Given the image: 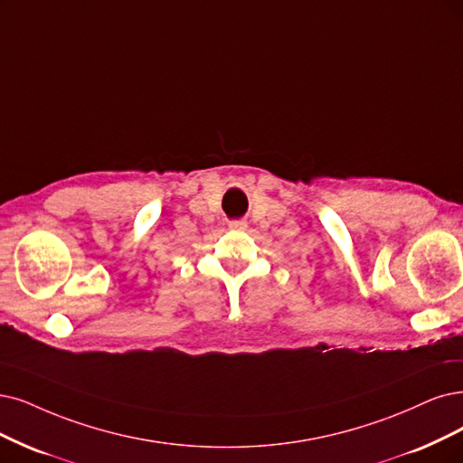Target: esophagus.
<instances>
[{
	"label": "esophagus",
	"mask_w": 463,
	"mask_h": 463,
	"mask_svg": "<svg viewBox=\"0 0 463 463\" xmlns=\"http://www.w3.org/2000/svg\"><path fill=\"white\" fill-rule=\"evenodd\" d=\"M229 227H231V231H246L248 225L244 221H231Z\"/></svg>",
	"instance_id": "1"
}]
</instances>
